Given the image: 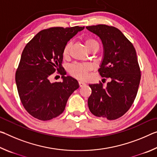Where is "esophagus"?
<instances>
[{
    "mask_svg": "<svg viewBox=\"0 0 157 157\" xmlns=\"http://www.w3.org/2000/svg\"><path fill=\"white\" fill-rule=\"evenodd\" d=\"M85 84H85L84 82H82V81H79V86H80V87L84 86Z\"/></svg>",
    "mask_w": 157,
    "mask_h": 157,
    "instance_id": "esophagus-1",
    "label": "esophagus"
}]
</instances>
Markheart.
Listing matches in <instances>:
<instances>
[{"label":"heart","instance_id":"1","mask_svg":"<svg viewBox=\"0 0 157 157\" xmlns=\"http://www.w3.org/2000/svg\"><path fill=\"white\" fill-rule=\"evenodd\" d=\"M84 43L86 48L89 50L91 49L98 50L99 48V44L95 39L91 38V37H86L84 39ZM71 46V42H68L66 44L63 50V56L66 57L68 56L69 50ZM91 67L88 64H81V63H73L68 68L69 73L71 75L78 79H84L87 77L89 71H91Z\"/></svg>","mask_w":157,"mask_h":157}]
</instances>
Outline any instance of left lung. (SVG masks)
I'll return each mask as SVG.
<instances>
[{
  "label": "left lung",
  "mask_w": 157,
  "mask_h": 157,
  "mask_svg": "<svg viewBox=\"0 0 157 157\" xmlns=\"http://www.w3.org/2000/svg\"><path fill=\"white\" fill-rule=\"evenodd\" d=\"M86 28L102 41L103 57L98 71L102 78L111 79L105 87L102 82L89 84L92 90L88 99L89 110L95 116L116 120L129 110L136 96L140 71L136 50L112 26L97 25Z\"/></svg>",
  "instance_id": "1"
}]
</instances>
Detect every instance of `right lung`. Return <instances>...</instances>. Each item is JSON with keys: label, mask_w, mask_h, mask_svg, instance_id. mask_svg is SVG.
I'll use <instances>...</instances> for the list:
<instances>
[{"label": "right lung", "mask_w": 157, "mask_h": 157, "mask_svg": "<svg viewBox=\"0 0 157 157\" xmlns=\"http://www.w3.org/2000/svg\"><path fill=\"white\" fill-rule=\"evenodd\" d=\"M84 27H55L39 32L26 45L16 72L21 102L32 116L49 121L64 111L68 98L79 88L77 79L62 76V82H50L52 73L62 74L63 50Z\"/></svg>", "instance_id": "1"}]
</instances>
